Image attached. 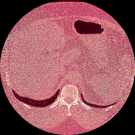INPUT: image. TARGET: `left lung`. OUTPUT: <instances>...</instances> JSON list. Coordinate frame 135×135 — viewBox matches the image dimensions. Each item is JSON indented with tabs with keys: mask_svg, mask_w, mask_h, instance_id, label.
<instances>
[{
	"mask_svg": "<svg viewBox=\"0 0 135 135\" xmlns=\"http://www.w3.org/2000/svg\"><path fill=\"white\" fill-rule=\"evenodd\" d=\"M81 96H82V94H81ZM82 100H83V101L85 103V104H86L87 105H90V106H91V107H98V108H106L107 107V106H103V105H95V104H90V103H88V102H86L85 101L84 99H83V97H82Z\"/></svg>",
	"mask_w": 135,
	"mask_h": 135,
	"instance_id": "8db88e82",
	"label": "left lung"
}]
</instances>
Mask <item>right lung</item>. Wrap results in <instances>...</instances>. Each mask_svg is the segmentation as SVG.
<instances>
[{"label":"right lung","mask_w":135,"mask_h":135,"mask_svg":"<svg viewBox=\"0 0 135 135\" xmlns=\"http://www.w3.org/2000/svg\"><path fill=\"white\" fill-rule=\"evenodd\" d=\"M13 92V94L15 95L16 98L18 99V100H20L22 102L24 103L27 104L29 105H31V106H34V107H46V106H48L50 104L53 103L54 101L56 100L57 97L59 95V90L57 91V93H56L55 95L54 96L52 97L46 99V100H41V101H38V100H32V99H31L30 98L28 97H22V96H20L18 95L17 94Z\"/></svg>","instance_id":"obj_1"}]
</instances>
